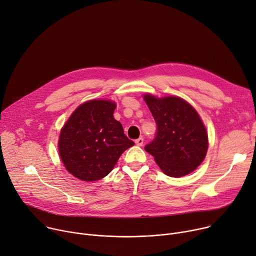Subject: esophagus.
I'll use <instances>...</instances> for the list:
<instances>
[{"label": "esophagus", "instance_id": "esophagus-1", "mask_svg": "<svg viewBox=\"0 0 256 256\" xmlns=\"http://www.w3.org/2000/svg\"><path fill=\"white\" fill-rule=\"evenodd\" d=\"M134 143H136V145H138V146H143V144H144V138L141 136V138H136V140L134 141Z\"/></svg>", "mask_w": 256, "mask_h": 256}]
</instances>
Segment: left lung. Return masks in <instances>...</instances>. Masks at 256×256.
Here are the masks:
<instances>
[{
    "instance_id": "8db88e82",
    "label": "left lung",
    "mask_w": 256,
    "mask_h": 256,
    "mask_svg": "<svg viewBox=\"0 0 256 256\" xmlns=\"http://www.w3.org/2000/svg\"><path fill=\"white\" fill-rule=\"evenodd\" d=\"M157 126L155 138L145 146L166 174L180 178L203 161L208 138L196 110L178 97H144Z\"/></svg>"
}]
</instances>
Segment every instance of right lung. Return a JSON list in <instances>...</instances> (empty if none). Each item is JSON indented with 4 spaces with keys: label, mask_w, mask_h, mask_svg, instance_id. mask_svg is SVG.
Masks as SVG:
<instances>
[{
    "label": "right lung",
    "mask_w": 256,
    "mask_h": 256,
    "mask_svg": "<svg viewBox=\"0 0 256 256\" xmlns=\"http://www.w3.org/2000/svg\"><path fill=\"white\" fill-rule=\"evenodd\" d=\"M115 103L92 100L82 104L63 126L59 154L76 178L92 182L106 176L120 155L134 143L113 118Z\"/></svg>",
    "instance_id": "right-lung-1"
}]
</instances>
